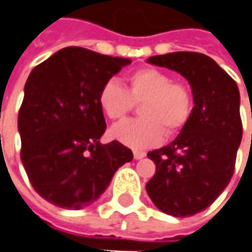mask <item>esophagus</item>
Masks as SVG:
<instances>
[{
	"mask_svg": "<svg viewBox=\"0 0 252 252\" xmlns=\"http://www.w3.org/2000/svg\"><path fill=\"white\" fill-rule=\"evenodd\" d=\"M134 158L135 160H140V158H143V157H146V153L144 151H140V150H134Z\"/></svg>",
	"mask_w": 252,
	"mask_h": 252,
	"instance_id": "34e87169",
	"label": "esophagus"
}]
</instances>
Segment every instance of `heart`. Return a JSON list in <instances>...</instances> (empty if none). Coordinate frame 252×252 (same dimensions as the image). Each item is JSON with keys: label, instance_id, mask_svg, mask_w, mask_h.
Segmentation results:
<instances>
[{"label": "heart", "instance_id": "obj_1", "mask_svg": "<svg viewBox=\"0 0 252 252\" xmlns=\"http://www.w3.org/2000/svg\"><path fill=\"white\" fill-rule=\"evenodd\" d=\"M141 102L137 120H126L111 128V137L132 149H149L177 135L190 120L193 94L188 83L173 80L157 67L143 66L126 76V88L108 80L98 94L103 115L112 121L124 118Z\"/></svg>", "mask_w": 252, "mask_h": 252}]
</instances>
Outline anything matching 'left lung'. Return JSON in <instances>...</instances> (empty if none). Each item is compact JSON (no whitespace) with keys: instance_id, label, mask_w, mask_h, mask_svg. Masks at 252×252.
I'll list each match as a JSON object with an SVG mask.
<instances>
[{"instance_id":"1","label":"left lung","mask_w":252,"mask_h":252,"mask_svg":"<svg viewBox=\"0 0 252 252\" xmlns=\"http://www.w3.org/2000/svg\"><path fill=\"white\" fill-rule=\"evenodd\" d=\"M149 62L189 80L194 106L174 141L149 151L156 173L146 189L164 214L192 217L215 202L234 174L242 138L240 91L215 60L202 53L176 52Z\"/></svg>"}]
</instances>
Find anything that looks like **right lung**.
I'll use <instances>...</instances> for the list:
<instances>
[{
    "label": "right lung",
    "instance_id": "1",
    "mask_svg": "<svg viewBox=\"0 0 252 252\" xmlns=\"http://www.w3.org/2000/svg\"><path fill=\"white\" fill-rule=\"evenodd\" d=\"M128 63L64 47L32 70L18 112L21 161L32 186L47 202L82 209L132 160V151L120 141H99L106 128L99 89Z\"/></svg>",
    "mask_w": 252,
    "mask_h": 252
}]
</instances>
